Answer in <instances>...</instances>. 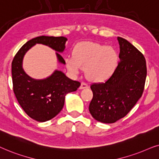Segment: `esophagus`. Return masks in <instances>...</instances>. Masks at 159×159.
Returning <instances> with one entry per match:
<instances>
[{"label": "esophagus", "instance_id": "34e87169", "mask_svg": "<svg viewBox=\"0 0 159 159\" xmlns=\"http://www.w3.org/2000/svg\"><path fill=\"white\" fill-rule=\"evenodd\" d=\"M89 87V85L85 82H81V86H80V89H86Z\"/></svg>", "mask_w": 159, "mask_h": 159}]
</instances>
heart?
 Listing matches in <instances>:
<instances>
[{
    "label": "heart",
    "mask_w": 159,
    "mask_h": 159,
    "mask_svg": "<svg viewBox=\"0 0 159 159\" xmlns=\"http://www.w3.org/2000/svg\"><path fill=\"white\" fill-rule=\"evenodd\" d=\"M118 54L111 46L98 43H82L74 51V57L65 59L67 67L78 73L81 67L86 68V75L94 81H102L112 75L117 67Z\"/></svg>",
    "instance_id": "obj_1"
}]
</instances>
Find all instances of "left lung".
Returning <instances> with one entry per match:
<instances>
[{
    "label": "left lung",
    "mask_w": 159,
    "mask_h": 159,
    "mask_svg": "<svg viewBox=\"0 0 159 159\" xmlns=\"http://www.w3.org/2000/svg\"><path fill=\"white\" fill-rule=\"evenodd\" d=\"M120 62L107 81L93 84L89 110L92 117L112 124L127 115L142 97L147 67L144 55L126 39L117 38Z\"/></svg>",
    "instance_id": "1"
}]
</instances>
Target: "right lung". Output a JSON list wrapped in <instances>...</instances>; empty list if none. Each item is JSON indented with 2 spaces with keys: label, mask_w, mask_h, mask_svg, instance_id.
Instances as JSON below:
<instances>
[{
  "label": "right lung",
  "mask_w": 159,
  "mask_h": 159,
  "mask_svg": "<svg viewBox=\"0 0 159 159\" xmlns=\"http://www.w3.org/2000/svg\"><path fill=\"white\" fill-rule=\"evenodd\" d=\"M65 37H36L27 41L18 51L11 63L13 90L19 104L33 119L44 122L55 117L62 111L67 93L75 92L81 83L70 79L62 72L56 70L43 80H35L27 75L22 68L24 55L32 46L42 43L58 52L65 48ZM57 52L59 62L65 64L61 55Z\"/></svg>",
  "instance_id": "right-lung-1"
}]
</instances>
